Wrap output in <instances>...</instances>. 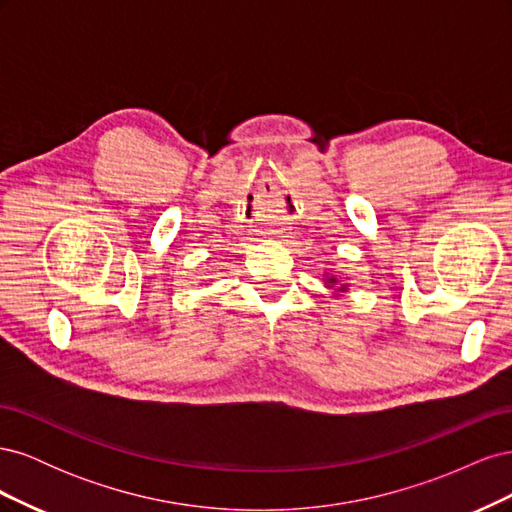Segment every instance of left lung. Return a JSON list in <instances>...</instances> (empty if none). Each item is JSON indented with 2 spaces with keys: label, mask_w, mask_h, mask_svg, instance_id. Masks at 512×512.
I'll use <instances>...</instances> for the list:
<instances>
[{
  "label": "left lung",
  "mask_w": 512,
  "mask_h": 512,
  "mask_svg": "<svg viewBox=\"0 0 512 512\" xmlns=\"http://www.w3.org/2000/svg\"><path fill=\"white\" fill-rule=\"evenodd\" d=\"M327 277V280H324V284H327L329 288H335L337 286V277L335 275H324ZM335 290H339V292H346V284H342L339 288H335Z\"/></svg>",
  "instance_id": "obj_1"
}]
</instances>
